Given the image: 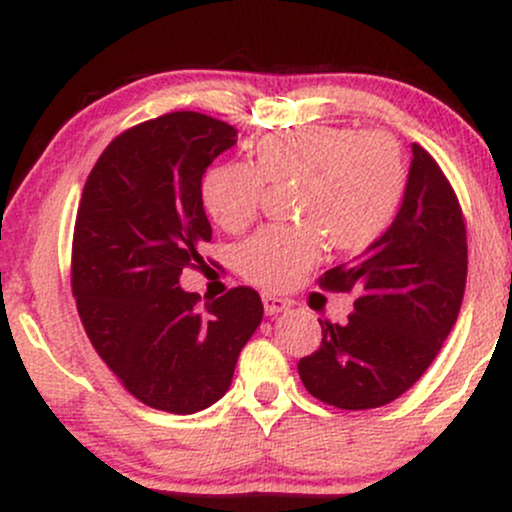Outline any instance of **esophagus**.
Here are the masks:
<instances>
[{"mask_svg":"<svg viewBox=\"0 0 512 512\" xmlns=\"http://www.w3.org/2000/svg\"><path fill=\"white\" fill-rule=\"evenodd\" d=\"M262 305H264V313L267 315H279V313H284V310L291 308V303L286 301V298L272 296V293H264Z\"/></svg>","mask_w":512,"mask_h":512,"instance_id":"34e87169","label":"esophagus"}]
</instances>
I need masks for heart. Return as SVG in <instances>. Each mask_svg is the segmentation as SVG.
<instances>
[{
    "mask_svg": "<svg viewBox=\"0 0 512 512\" xmlns=\"http://www.w3.org/2000/svg\"><path fill=\"white\" fill-rule=\"evenodd\" d=\"M264 182H296V219L303 226H269L236 250V267L264 289H289L332 248L361 252L378 243L397 219L407 192L402 149L383 132L308 125L274 132L252 146L248 163H221L202 180V204L223 231L255 221Z\"/></svg>",
    "mask_w": 512,
    "mask_h": 512,
    "instance_id": "1",
    "label": "heart"
}]
</instances>
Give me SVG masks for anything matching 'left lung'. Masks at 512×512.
Wrapping results in <instances>:
<instances>
[{
    "mask_svg": "<svg viewBox=\"0 0 512 512\" xmlns=\"http://www.w3.org/2000/svg\"><path fill=\"white\" fill-rule=\"evenodd\" d=\"M397 219L322 289L358 291L344 325L322 320L315 354L298 361L305 390L337 409H375L409 390L457 322L467 284V228L455 190L433 156L411 144Z\"/></svg>",
    "mask_w": 512,
    "mask_h": 512,
    "instance_id": "8db88e82",
    "label": "left lung"
}]
</instances>
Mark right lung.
Returning <instances> with one entry per match:
<instances>
[{"mask_svg": "<svg viewBox=\"0 0 512 512\" xmlns=\"http://www.w3.org/2000/svg\"><path fill=\"white\" fill-rule=\"evenodd\" d=\"M236 142V127L190 110L142 122L108 144L76 211L72 291L88 339L129 395L170 414L226 395L264 315L248 286L202 308L180 289L211 240L202 178Z\"/></svg>", "mask_w": 512, "mask_h": 512, "instance_id": "add662e5", "label": "right lung"}]
</instances>
